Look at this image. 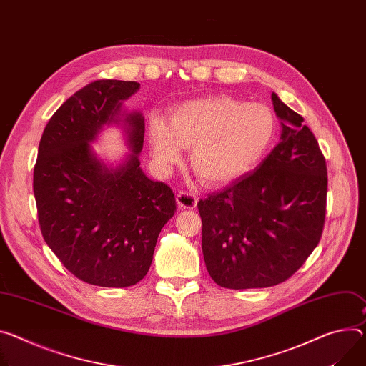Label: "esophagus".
<instances>
[{
  "label": "esophagus",
  "mask_w": 366,
  "mask_h": 366,
  "mask_svg": "<svg viewBox=\"0 0 366 366\" xmlns=\"http://www.w3.org/2000/svg\"><path fill=\"white\" fill-rule=\"evenodd\" d=\"M177 203L181 209H195L197 197L191 191H179L177 194Z\"/></svg>",
  "instance_id": "1"
}]
</instances>
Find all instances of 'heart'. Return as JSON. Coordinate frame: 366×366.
I'll return each instance as SVG.
<instances>
[{
	"instance_id": "1",
	"label": "heart",
	"mask_w": 366,
	"mask_h": 366,
	"mask_svg": "<svg viewBox=\"0 0 366 366\" xmlns=\"http://www.w3.org/2000/svg\"><path fill=\"white\" fill-rule=\"evenodd\" d=\"M277 118L264 104L212 96L177 108L168 121L152 118L149 144L154 159L169 166L189 149V166L203 182L219 185L251 171L272 146Z\"/></svg>"
}]
</instances>
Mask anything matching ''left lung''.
<instances>
[{"label": "left lung", "instance_id": "left-lung-1", "mask_svg": "<svg viewBox=\"0 0 366 366\" xmlns=\"http://www.w3.org/2000/svg\"><path fill=\"white\" fill-rule=\"evenodd\" d=\"M280 143L257 169L202 198V247L222 287H270L287 280L321 239L327 164L304 118L272 93Z\"/></svg>", "mask_w": 366, "mask_h": 366}]
</instances>
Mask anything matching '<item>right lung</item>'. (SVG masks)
<instances>
[{
    "label": "right lung",
    "mask_w": 366,
    "mask_h": 366,
    "mask_svg": "<svg viewBox=\"0 0 366 366\" xmlns=\"http://www.w3.org/2000/svg\"><path fill=\"white\" fill-rule=\"evenodd\" d=\"M137 81L96 80L69 97L51 117L33 169V192L42 237L77 279L127 287L149 272L162 227L177 212L169 185L140 168L144 118L119 119L122 101ZM124 120L132 154L107 169L89 143L107 123Z\"/></svg>",
    "instance_id": "right-lung-1"
}]
</instances>
